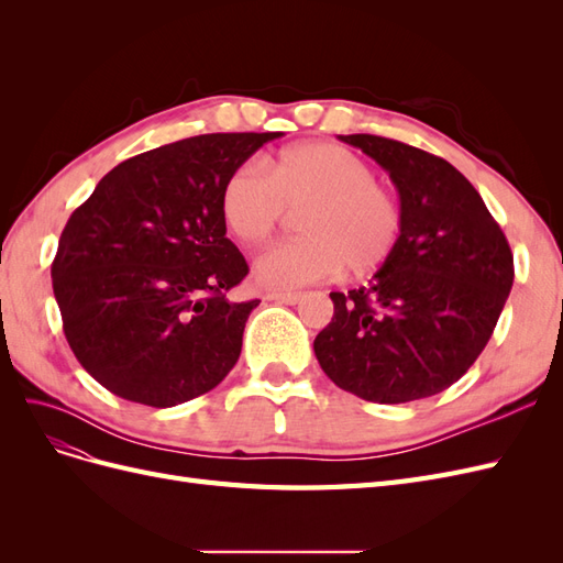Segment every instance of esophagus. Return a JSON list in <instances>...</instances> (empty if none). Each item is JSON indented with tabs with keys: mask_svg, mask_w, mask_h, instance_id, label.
<instances>
[{
	"mask_svg": "<svg viewBox=\"0 0 563 563\" xmlns=\"http://www.w3.org/2000/svg\"><path fill=\"white\" fill-rule=\"evenodd\" d=\"M300 294H267L265 300H275V302H282V305H296L300 302Z\"/></svg>",
	"mask_w": 563,
	"mask_h": 563,
	"instance_id": "esophagus-1",
	"label": "esophagus"
}]
</instances>
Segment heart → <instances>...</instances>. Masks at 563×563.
Segmentation results:
<instances>
[{
  "instance_id": "1",
  "label": "heart",
  "mask_w": 563,
  "mask_h": 563,
  "mask_svg": "<svg viewBox=\"0 0 563 563\" xmlns=\"http://www.w3.org/2000/svg\"><path fill=\"white\" fill-rule=\"evenodd\" d=\"M286 209H300L302 236L267 249L253 265L255 282L275 291L321 282L343 265L350 275H366L399 242V199L368 162L333 143L294 145L263 168L236 166L220 190V218L246 246L267 242Z\"/></svg>"
}]
</instances>
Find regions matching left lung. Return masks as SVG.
<instances>
[{
  "label": "left lung",
  "mask_w": 563,
  "mask_h": 563,
  "mask_svg": "<svg viewBox=\"0 0 563 563\" xmlns=\"http://www.w3.org/2000/svg\"><path fill=\"white\" fill-rule=\"evenodd\" d=\"M399 192L401 232L366 286L331 294L333 319L314 338L323 373L376 404L439 395L486 347L515 282L512 251L474 185L430 152L352 133Z\"/></svg>",
  "instance_id": "8db88e82"
}]
</instances>
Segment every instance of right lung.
I'll return each mask as SVG.
<instances>
[{
  "mask_svg": "<svg viewBox=\"0 0 563 563\" xmlns=\"http://www.w3.org/2000/svg\"><path fill=\"white\" fill-rule=\"evenodd\" d=\"M282 133H203L135 155L67 220L51 263L77 362L112 395L168 408L240 360L261 300L232 302L249 265L220 218L225 178Z\"/></svg>",
  "mask_w": 563,
  "mask_h": 563,
  "instance_id": "right-lung-1",
  "label": "right lung"
}]
</instances>
